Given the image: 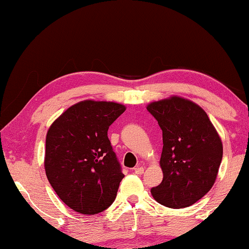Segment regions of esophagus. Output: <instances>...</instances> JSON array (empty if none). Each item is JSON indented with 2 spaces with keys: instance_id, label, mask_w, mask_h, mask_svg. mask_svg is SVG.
<instances>
[{
  "instance_id": "obj_1",
  "label": "esophagus",
  "mask_w": 249,
  "mask_h": 249,
  "mask_svg": "<svg viewBox=\"0 0 249 249\" xmlns=\"http://www.w3.org/2000/svg\"><path fill=\"white\" fill-rule=\"evenodd\" d=\"M134 172L136 175H142L144 173V168L142 166H137V168L134 169Z\"/></svg>"
}]
</instances>
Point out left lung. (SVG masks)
<instances>
[{
    "label": "left lung",
    "instance_id": "obj_1",
    "mask_svg": "<svg viewBox=\"0 0 249 249\" xmlns=\"http://www.w3.org/2000/svg\"><path fill=\"white\" fill-rule=\"evenodd\" d=\"M163 132L160 166L163 180L151 193L171 209L195 204L210 192L222 161L223 146L206 112L188 98L172 95L147 104Z\"/></svg>",
    "mask_w": 249,
    "mask_h": 249
}]
</instances>
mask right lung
<instances>
[{
	"label": "right lung",
	"mask_w": 249,
	"mask_h": 249,
	"mask_svg": "<svg viewBox=\"0 0 249 249\" xmlns=\"http://www.w3.org/2000/svg\"><path fill=\"white\" fill-rule=\"evenodd\" d=\"M124 111L115 102L85 100L67 108L47 130L46 177L60 199L78 213H100L117 197L124 175L107 130Z\"/></svg>",
	"instance_id": "right-lung-1"
}]
</instances>
